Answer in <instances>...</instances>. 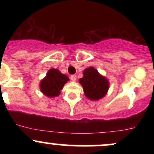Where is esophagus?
Returning a JSON list of instances; mask_svg holds the SVG:
<instances>
[{"mask_svg": "<svg viewBox=\"0 0 154 154\" xmlns=\"http://www.w3.org/2000/svg\"><path fill=\"white\" fill-rule=\"evenodd\" d=\"M71 80H72V81H76V80H77V75H76V74H72V75L71 76Z\"/></svg>", "mask_w": 154, "mask_h": 154, "instance_id": "esophagus-1", "label": "esophagus"}]
</instances>
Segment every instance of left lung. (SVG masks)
I'll use <instances>...</instances> for the list:
<instances>
[{"instance_id":"left-lung-1","label":"left lung","mask_w":154,"mask_h":154,"mask_svg":"<svg viewBox=\"0 0 154 154\" xmlns=\"http://www.w3.org/2000/svg\"><path fill=\"white\" fill-rule=\"evenodd\" d=\"M88 98L97 100L104 97L109 88V82L93 67L84 70L83 77L79 80Z\"/></svg>"}]
</instances>
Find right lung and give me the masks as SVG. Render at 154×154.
Listing matches in <instances>:
<instances>
[{
    "mask_svg": "<svg viewBox=\"0 0 154 154\" xmlns=\"http://www.w3.org/2000/svg\"><path fill=\"white\" fill-rule=\"evenodd\" d=\"M68 80L67 76L61 74L59 70L52 68L48 71L45 78L41 81L40 89L48 97H56L60 94L63 86Z\"/></svg>",
    "mask_w": 154,
    "mask_h": 154,
    "instance_id": "right-lung-1",
    "label": "right lung"
}]
</instances>
